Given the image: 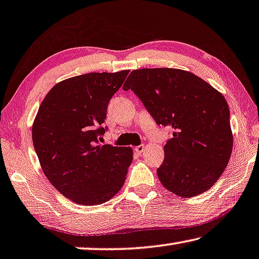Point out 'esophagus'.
Here are the masks:
<instances>
[{"mask_svg": "<svg viewBox=\"0 0 259 259\" xmlns=\"http://www.w3.org/2000/svg\"><path fill=\"white\" fill-rule=\"evenodd\" d=\"M145 149H146L145 145H140V146L135 147V150H137V153H139V154H142L143 152H145Z\"/></svg>", "mask_w": 259, "mask_h": 259, "instance_id": "obj_1", "label": "esophagus"}]
</instances>
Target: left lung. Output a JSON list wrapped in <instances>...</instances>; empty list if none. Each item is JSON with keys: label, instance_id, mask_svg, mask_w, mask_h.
Masks as SVG:
<instances>
[{"label": "left lung", "instance_id": "1", "mask_svg": "<svg viewBox=\"0 0 259 259\" xmlns=\"http://www.w3.org/2000/svg\"><path fill=\"white\" fill-rule=\"evenodd\" d=\"M122 89L134 91L157 125L174 130L157 169L161 184L184 198L212 188L233 150L222 94L197 75L175 68L133 70Z\"/></svg>", "mask_w": 259, "mask_h": 259}]
</instances>
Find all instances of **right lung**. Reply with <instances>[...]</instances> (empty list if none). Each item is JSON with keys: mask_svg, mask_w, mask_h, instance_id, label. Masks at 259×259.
<instances>
[{"mask_svg": "<svg viewBox=\"0 0 259 259\" xmlns=\"http://www.w3.org/2000/svg\"><path fill=\"white\" fill-rule=\"evenodd\" d=\"M130 70L88 73L59 82L32 125V141L51 184L79 205L103 204L124 185L131 147L99 145L110 99Z\"/></svg>", "mask_w": 259, "mask_h": 259, "instance_id": "right-lung-1", "label": "right lung"}]
</instances>
